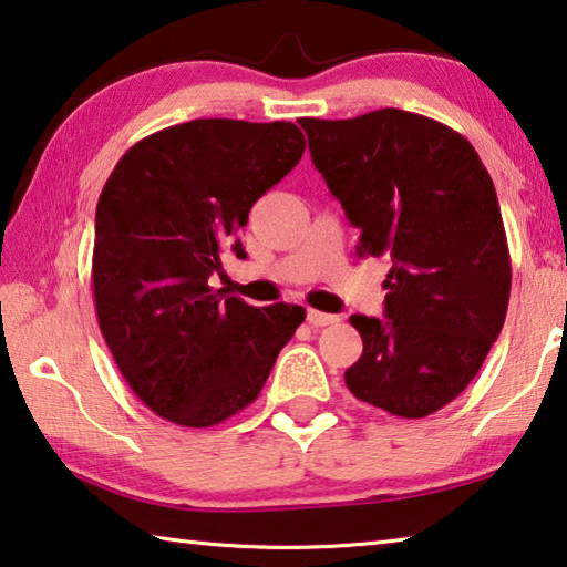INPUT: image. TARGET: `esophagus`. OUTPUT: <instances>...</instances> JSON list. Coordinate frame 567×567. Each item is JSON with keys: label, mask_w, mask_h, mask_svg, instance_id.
Here are the masks:
<instances>
[{"label": "esophagus", "mask_w": 567, "mask_h": 567, "mask_svg": "<svg viewBox=\"0 0 567 567\" xmlns=\"http://www.w3.org/2000/svg\"><path fill=\"white\" fill-rule=\"evenodd\" d=\"M306 321L316 326V329H323V326H333V323H339L341 319H339V316H333V313H321V311L309 309V313H306Z\"/></svg>", "instance_id": "obj_1"}]
</instances>
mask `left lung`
Listing matches in <instances>:
<instances>
[{
  "label": "left lung",
  "instance_id": "8db88e82",
  "mask_svg": "<svg viewBox=\"0 0 567 567\" xmlns=\"http://www.w3.org/2000/svg\"><path fill=\"white\" fill-rule=\"evenodd\" d=\"M299 124L361 231L359 256L393 264L385 319L351 316L363 353L346 385L401 419L431 415L475 379L508 311L511 254L493 178L468 138L403 109Z\"/></svg>",
  "mask_w": 567,
  "mask_h": 567
}]
</instances>
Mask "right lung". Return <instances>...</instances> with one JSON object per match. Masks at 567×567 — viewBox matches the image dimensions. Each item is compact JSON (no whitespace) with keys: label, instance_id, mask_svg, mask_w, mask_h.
Here are the masks:
<instances>
[{"label":"right lung","instance_id":"obj_1","mask_svg":"<svg viewBox=\"0 0 567 567\" xmlns=\"http://www.w3.org/2000/svg\"><path fill=\"white\" fill-rule=\"evenodd\" d=\"M291 122L194 118L136 142L96 204V319L118 371L156 415L208 429L261 393L303 306L256 309L208 286L236 231L303 156Z\"/></svg>","mask_w":567,"mask_h":567}]
</instances>
